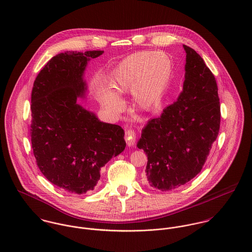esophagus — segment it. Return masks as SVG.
Segmentation results:
<instances>
[{
	"label": "esophagus",
	"mask_w": 252,
	"mask_h": 252,
	"mask_svg": "<svg viewBox=\"0 0 252 252\" xmlns=\"http://www.w3.org/2000/svg\"><path fill=\"white\" fill-rule=\"evenodd\" d=\"M125 140H126V143L129 146H133L136 143V140H137L136 132L132 129H128L125 132Z\"/></svg>",
	"instance_id": "esophagus-1"
}]
</instances>
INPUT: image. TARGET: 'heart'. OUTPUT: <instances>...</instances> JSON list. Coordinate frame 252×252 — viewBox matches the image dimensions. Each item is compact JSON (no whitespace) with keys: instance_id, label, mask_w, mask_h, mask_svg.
Returning <instances> with one entry per match:
<instances>
[{"instance_id":"b5f03b06","label":"heart","mask_w":252,"mask_h":252,"mask_svg":"<svg viewBox=\"0 0 252 252\" xmlns=\"http://www.w3.org/2000/svg\"><path fill=\"white\" fill-rule=\"evenodd\" d=\"M174 74L172 58L165 52L140 51L124 58L113 77L118 94L131 90L134 103L142 108H151L164 95ZM104 102L108 108L119 111L124 103L119 95L107 92Z\"/></svg>"}]
</instances>
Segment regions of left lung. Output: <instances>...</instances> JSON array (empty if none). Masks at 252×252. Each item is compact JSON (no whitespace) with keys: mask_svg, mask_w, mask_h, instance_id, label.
Returning <instances> with one entry per match:
<instances>
[{"mask_svg":"<svg viewBox=\"0 0 252 252\" xmlns=\"http://www.w3.org/2000/svg\"><path fill=\"white\" fill-rule=\"evenodd\" d=\"M183 48L182 92L159 117L147 122L137 144L147 155L149 185L161 191L178 188L201 172L220 127L216 77L193 48Z\"/></svg>","mask_w":252,"mask_h":252,"instance_id":"left-lung-1","label":"left lung"}]
</instances>
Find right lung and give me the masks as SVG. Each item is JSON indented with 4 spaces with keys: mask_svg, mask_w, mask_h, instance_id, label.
Wrapping results in <instances>:
<instances>
[{
    "mask_svg": "<svg viewBox=\"0 0 252 252\" xmlns=\"http://www.w3.org/2000/svg\"><path fill=\"white\" fill-rule=\"evenodd\" d=\"M102 50L67 51L39 72L31 96V141L36 165L54 185L74 194L93 190L100 171L126 146L124 130L77 104L87 90V62Z\"/></svg>",
    "mask_w": 252,
    "mask_h": 252,
    "instance_id": "1",
    "label": "right lung"
}]
</instances>
